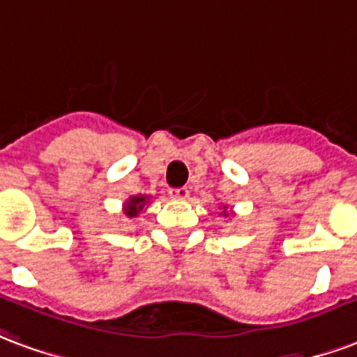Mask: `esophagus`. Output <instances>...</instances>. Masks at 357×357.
I'll use <instances>...</instances> for the list:
<instances>
[{
  "instance_id": "obj_1",
  "label": "esophagus",
  "mask_w": 357,
  "mask_h": 357,
  "mask_svg": "<svg viewBox=\"0 0 357 357\" xmlns=\"http://www.w3.org/2000/svg\"><path fill=\"white\" fill-rule=\"evenodd\" d=\"M170 197L178 200L189 199V189L187 187H174V189H170Z\"/></svg>"
}]
</instances>
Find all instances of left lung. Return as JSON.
<instances>
[{
    "label": "left lung",
    "instance_id": "1",
    "mask_svg": "<svg viewBox=\"0 0 357 357\" xmlns=\"http://www.w3.org/2000/svg\"><path fill=\"white\" fill-rule=\"evenodd\" d=\"M223 213H225V212H223Z\"/></svg>",
    "mask_w": 357,
    "mask_h": 357
}]
</instances>
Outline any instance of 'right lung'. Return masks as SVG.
<instances>
[{
	"instance_id": "add662e5",
	"label": "right lung",
	"mask_w": 357,
	"mask_h": 357,
	"mask_svg": "<svg viewBox=\"0 0 357 357\" xmlns=\"http://www.w3.org/2000/svg\"><path fill=\"white\" fill-rule=\"evenodd\" d=\"M145 202H147V199H145V197H134V199H130L128 200V204H126V215H128V218H136V215H138L139 212H142V210H144V206H145Z\"/></svg>"
}]
</instances>
